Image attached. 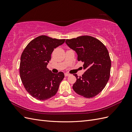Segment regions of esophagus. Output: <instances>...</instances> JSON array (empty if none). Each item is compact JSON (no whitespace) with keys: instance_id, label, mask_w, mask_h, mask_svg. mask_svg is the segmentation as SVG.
I'll list each match as a JSON object with an SVG mask.
<instances>
[{"instance_id":"esophagus-1","label":"esophagus","mask_w":132,"mask_h":132,"mask_svg":"<svg viewBox=\"0 0 132 132\" xmlns=\"http://www.w3.org/2000/svg\"><path fill=\"white\" fill-rule=\"evenodd\" d=\"M69 75H70L69 74L67 73H64V75H65V77H68V76H69Z\"/></svg>"}]
</instances>
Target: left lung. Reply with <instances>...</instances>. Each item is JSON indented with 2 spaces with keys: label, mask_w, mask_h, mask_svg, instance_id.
Instances as JSON below:
<instances>
[{
  "label": "left lung",
  "mask_w": 132,
  "mask_h": 132,
  "mask_svg": "<svg viewBox=\"0 0 132 132\" xmlns=\"http://www.w3.org/2000/svg\"><path fill=\"white\" fill-rule=\"evenodd\" d=\"M65 42L78 54V61L84 62L86 69L81 77L74 74L77 81L73 89L86 98L94 97L105 88L109 81L111 61L107 48L98 39L84 35L67 39Z\"/></svg>",
  "instance_id": "8db88e82"
}]
</instances>
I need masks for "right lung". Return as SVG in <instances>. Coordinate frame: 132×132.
<instances>
[{"label":"right lung","mask_w":132,"mask_h":132,"mask_svg":"<svg viewBox=\"0 0 132 132\" xmlns=\"http://www.w3.org/2000/svg\"><path fill=\"white\" fill-rule=\"evenodd\" d=\"M65 39L41 35L30 41L23 51L20 63V75L25 89L38 100H46L56 94L64 74H54L47 68L54 49Z\"/></svg>","instance_id":"1"}]
</instances>
